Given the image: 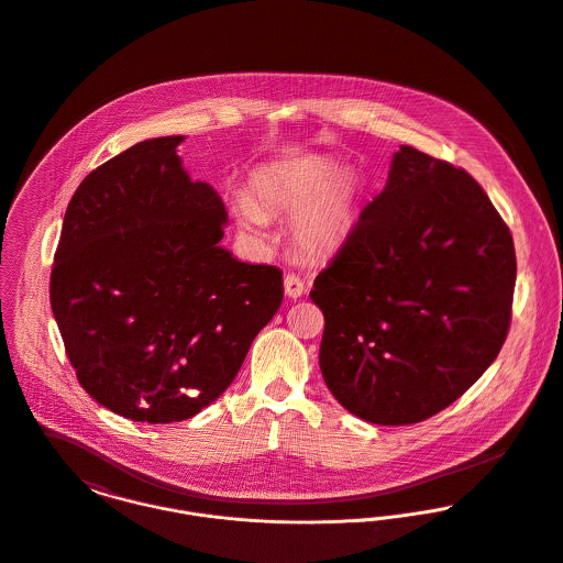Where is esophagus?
<instances>
[{
	"label": "esophagus",
	"mask_w": 563,
	"mask_h": 563,
	"mask_svg": "<svg viewBox=\"0 0 563 563\" xmlns=\"http://www.w3.org/2000/svg\"><path fill=\"white\" fill-rule=\"evenodd\" d=\"M307 291V285L302 283V278L300 276H296V274H287L285 276V294L289 296V298H300L302 294Z\"/></svg>",
	"instance_id": "obj_1"
}]
</instances>
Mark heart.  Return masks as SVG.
Masks as SVG:
<instances>
[{"mask_svg":"<svg viewBox=\"0 0 563 563\" xmlns=\"http://www.w3.org/2000/svg\"><path fill=\"white\" fill-rule=\"evenodd\" d=\"M251 194H240L233 202L240 224L263 235L265 213L294 211L291 238L309 254L339 251L356 227L361 184L328 157L267 166L252 175Z\"/></svg>","mask_w":563,"mask_h":563,"instance_id":"heart-1","label":"heart"}]
</instances>
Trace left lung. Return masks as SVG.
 Here are the masks:
<instances>
[{
    "instance_id": "left-lung-1",
    "label": "left lung",
    "mask_w": 563,
    "mask_h": 563,
    "mask_svg": "<svg viewBox=\"0 0 563 563\" xmlns=\"http://www.w3.org/2000/svg\"><path fill=\"white\" fill-rule=\"evenodd\" d=\"M514 285V240L488 194L401 146L386 188L312 283L330 393L377 426L434 417L499 356Z\"/></svg>"
}]
</instances>
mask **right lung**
<instances>
[{
	"mask_svg": "<svg viewBox=\"0 0 563 563\" xmlns=\"http://www.w3.org/2000/svg\"><path fill=\"white\" fill-rule=\"evenodd\" d=\"M184 135L137 142L75 189L49 298L84 390L144 423L198 415L283 302V272L220 246L227 209L189 181Z\"/></svg>",
	"mask_w": 563,
	"mask_h": 563,
	"instance_id": "right-lung-1",
	"label": "right lung"
}]
</instances>
